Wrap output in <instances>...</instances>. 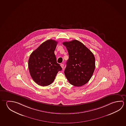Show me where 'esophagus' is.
Segmentation results:
<instances>
[{"label": "esophagus", "mask_w": 126, "mask_h": 126, "mask_svg": "<svg viewBox=\"0 0 126 126\" xmlns=\"http://www.w3.org/2000/svg\"><path fill=\"white\" fill-rule=\"evenodd\" d=\"M61 67H62V68H64V64H61Z\"/></svg>", "instance_id": "esophagus-1"}]
</instances>
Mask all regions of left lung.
Masks as SVG:
<instances>
[{
	"label": "left lung",
	"instance_id": "8db88e82",
	"mask_svg": "<svg viewBox=\"0 0 126 126\" xmlns=\"http://www.w3.org/2000/svg\"><path fill=\"white\" fill-rule=\"evenodd\" d=\"M69 58L64 73L70 84L80 87L90 80L95 70V58L93 53L77 40L63 43Z\"/></svg>",
	"mask_w": 126,
	"mask_h": 126
}]
</instances>
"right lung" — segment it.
<instances>
[{"label": "right lung", "mask_w": 126, "mask_h": 126, "mask_svg": "<svg viewBox=\"0 0 126 126\" xmlns=\"http://www.w3.org/2000/svg\"><path fill=\"white\" fill-rule=\"evenodd\" d=\"M58 42L50 39L42 43L33 51L28 60L32 78L38 85L48 86L53 82L58 72L62 70L54 54Z\"/></svg>", "instance_id": "obj_1"}]
</instances>
